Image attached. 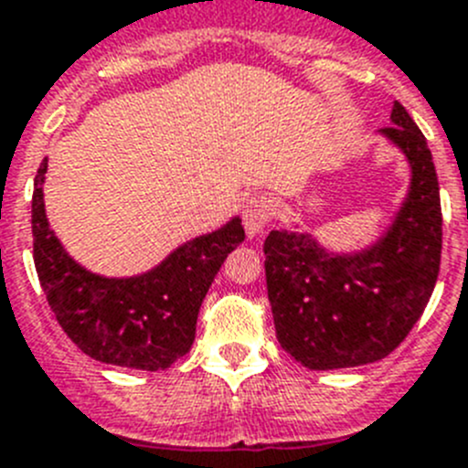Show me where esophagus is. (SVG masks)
I'll return each instance as SVG.
<instances>
[{"label": "esophagus", "instance_id": "obj_1", "mask_svg": "<svg viewBox=\"0 0 468 468\" xmlns=\"http://www.w3.org/2000/svg\"><path fill=\"white\" fill-rule=\"evenodd\" d=\"M271 216V204L269 199L257 195V197H250L243 207V225H246V234L250 239H257L264 234V227L269 222Z\"/></svg>", "mask_w": 468, "mask_h": 468}]
</instances>
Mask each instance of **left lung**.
<instances>
[{"instance_id": "left-lung-1", "label": "left lung", "mask_w": 468, "mask_h": 468, "mask_svg": "<svg viewBox=\"0 0 468 468\" xmlns=\"http://www.w3.org/2000/svg\"><path fill=\"white\" fill-rule=\"evenodd\" d=\"M379 135L409 165V188L388 227L360 250H333L310 231L273 229L266 289L278 342L310 370L386 358L430 301L441 261V199L431 151L395 101Z\"/></svg>"}]
</instances>
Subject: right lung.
Instances as JSON below:
<instances>
[{
    "label": "right lung",
    "mask_w": 468,
    "mask_h": 468,
    "mask_svg": "<svg viewBox=\"0 0 468 468\" xmlns=\"http://www.w3.org/2000/svg\"><path fill=\"white\" fill-rule=\"evenodd\" d=\"M38 167L31 197L34 264L57 322L78 349L101 363L165 370L188 354L202 301L234 248L246 239L241 218L199 234L137 275L110 278L84 269L66 252L46 216Z\"/></svg>",
    "instance_id": "obj_1"
}]
</instances>
